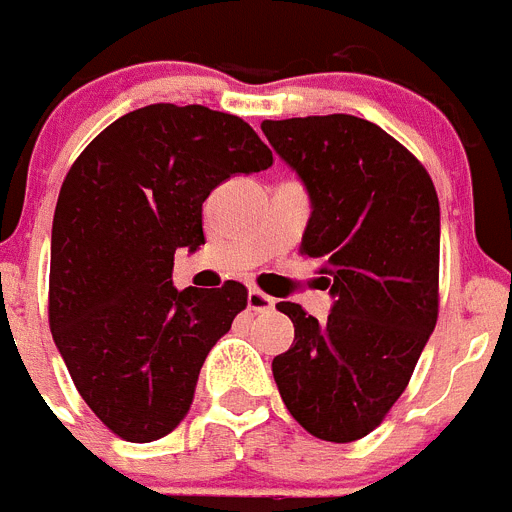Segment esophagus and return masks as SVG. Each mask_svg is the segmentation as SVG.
Here are the masks:
<instances>
[{"mask_svg": "<svg viewBox=\"0 0 512 512\" xmlns=\"http://www.w3.org/2000/svg\"><path fill=\"white\" fill-rule=\"evenodd\" d=\"M273 299H270L268 294H263L260 289H249L247 294V307L252 309V312H268V309H273Z\"/></svg>", "mask_w": 512, "mask_h": 512, "instance_id": "34e87169", "label": "esophagus"}]
</instances>
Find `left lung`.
<instances>
[{
    "mask_svg": "<svg viewBox=\"0 0 512 512\" xmlns=\"http://www.w3.org/2000/svg\"><path fill=\"white\" fill-rule=\"evenodd\" d=\"M309 195L302 255L320 260L328 320L278 302L294 343L273 359L278 393L309 435L354 442L385 419L437 322L440 203L398 140L351 114L263 122Z\"/></svg>",
    "mask_w": 512,
    "mask_h": 512,
    "instance_id": "8db88e82",
    "label": "left lung"
}]
</instances>
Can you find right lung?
Listing matches in <instances>:
<instances>
[{
  "mask_svg": "<svg viewBox=\"0 0 512 512\" xmlns=\"http://www.w3.org/2000/svg\"><path fill=\"white\" fill-rule=\"evenodd\" d=\"M273 153L244 119L150 103L119 117L64 176L51 226L49 325L77 393L127 442L169 435L247 289L179 291L174 252L205 244L203 203Z\"/></svg>",
  "mask_w": 512,
  "mask_h": 512,
  "instance_id": "obj_1",
  "label": "right lung"
}]
</instances>
